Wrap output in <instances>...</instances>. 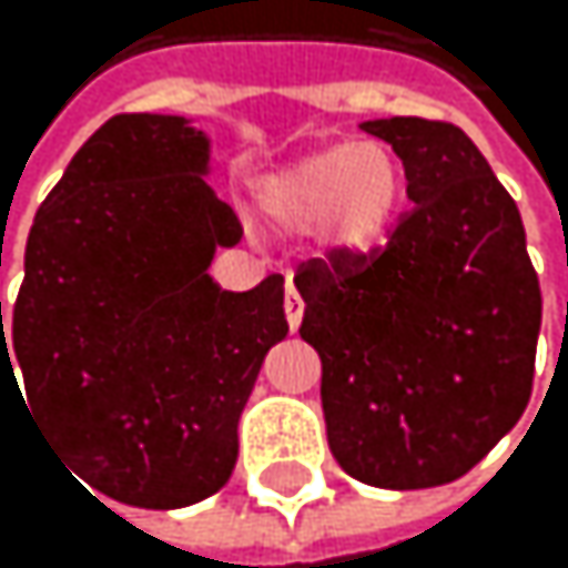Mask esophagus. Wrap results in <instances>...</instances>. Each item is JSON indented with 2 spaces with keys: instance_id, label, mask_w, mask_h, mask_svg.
<instances>
[{
  "instance_id": "1",
  "label": "esophagus",
  "mask_w": 568,
  "mask_h": 568,
  "mask_svg": "<svg viewBox=\"0 0 568 568\" xmlns=\"http://www.w3.org/2000/svg\"><path fill=\"white\" fill-rule=\"evenodd\" d=\"M282 306H286V320H290V326H293V331H300V323H303V300H300V293H296L293 282L286 286V300H282Z\"/></svg>"
}]
</instances>
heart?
<instances>
[{"label":"heart","mask_w":568,"mask_h":568,"mask_svg":"<svg viewBox=\"0 0 568 568\" xmlns=\"http://www.w3.org/2000/svg\"><path fill=\"white\" fill-rule=\"evenodd\" d=\"M405 201L402 160L385 142H341L278 170L262 186V207L290 231L323 227L341 255L375 252Z\"/></svg>","instance_id":"obj_1"}]
</instances>
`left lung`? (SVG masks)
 I'll return each mask as SVG.
<instances>
[{
    "instance_id": "8db88e82",
    "label": "left lung",
    "mask_w": 568,
    "mask_h": 568,
    "mask_svg": "<svg viewBox=\"0 0 568 568\" xmlns=\"http://www.w3.org/2000/svg\"><path fill=\"white\" fill-rule=\"evenodd\" d=\"M361 129L395 149L416 207L385 252L300 268V337L323 361L337 464L371 487H439L521 419L541 290L518 204L464 129L402 115Z\"/></svg>"
}]
</instances>
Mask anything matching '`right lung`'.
<instances>
[{
	"label": "right lung",
	"mask_w": 568,
	"mask_h": 568,
	"mask_svg": "<svg viewBox=\"0 0 568 568\" xmlns=\"http://www.w3.org/2000/svg\"><path fill=\"white\" fill-rule=\"evenodd\" d=\"M207 173L190 119H108L33 217L9 331L0 303V385L23 371L78 477L129 508L173 511L227 484L242 408L290 334L282 275L248 293L211 278L242 224Z\"/></svg>",
	"instance_id": "right-lung-1"
}]
</instances>
